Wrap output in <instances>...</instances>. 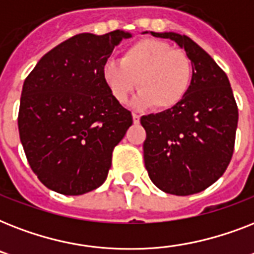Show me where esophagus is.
<instances>
[{
  "label": "esophagus",
  "mask_w": 254,
  "mask_h": 254,
  "mask_svg": "<svg viewBox=\"0 0 254 254\" xmlns=\"http://www.w3.org/2000/svg\"><path fill=\"white\" fill-rule=\"evenodd\" d=\"M133 123L134 124H139V116L137 113H133Z\"/></svg>",
  "instance_id": "1"
}]
</instances>
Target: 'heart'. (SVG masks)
<instances>
[{
    "instance_id": "b5f03b06",
    "label": "heart",
    "mask_w": 254,
    "mask_h": 254,
    "mask_svg": "<svg viewBox=\"0 0 254 254\" xmlns=\"http://www.w3.org/2000/svg\"><path fill=\"white\" fill-rule=\"evenodd\" d=\"M103 79L111 95L125 104L134 91V105L167 111L185 99L192 80V64L182 50L157 39H142L127 47L119 62H108Z\"/></svg>"
}]
</instances>
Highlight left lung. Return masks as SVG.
<instances>
[{"instance_id": "8db88e82", "label": "left lung", "mask_w": 254, "mask_h": 254, "mask_svg": "<svg viewBox=\"0 0 254 254\" xmlns=\"http://www.w3.org/2000/svg\"><path fill=\"white\" fill-rule=\"evenodd\" d=\"M145 33L174 41L192 64L185 99L171 109L141 117L145 167L165 192H200L224 174L232 158L239 121L232 88L224 71L191 38L173 31Z\"/></svg>"}]
</instances>
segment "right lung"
<instances>
[{
    "instance_id": "right-lung-1",
    "label": "right lung",
    "mask_w": 254,
    "mask_h": 254,
    "mask_svg": "<svg viewBox=\"0 0 254 254\" xmlns=\"http://www.w3.org/2000/svg\"><path fill=\"white\" fill-rule=\"evenodd\" d=\"M131 34H77L50 50L26 77L19 138L38 179L55 192L83 195L103 185L131 113L111 95L103 68Z\"/></svg>"
}]
</instances>
